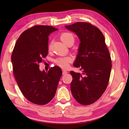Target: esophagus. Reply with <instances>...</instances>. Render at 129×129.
I'll return each instance as SVG.
<instances>
[{"label":"esophagus","mask_w":129,"mask_h":129,"mask_svg":"<svg viewBox=\"0 0 129 129\" xmlns=\"http://www.w3.org/2000/svg\"><path fill=\"white\" fill-rule=\"evenodd\" d=\"M67 73H68V72H67L66 70H63V75H66Z\"/></svg>","instance_id":"esophagus-1"}]
</instances>
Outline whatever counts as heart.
<instances>
[{
    "mask_svg": "<svg viewBox=\"0 0 129 129\" xmlns=\"http://www.w3.org/2000/svg\"><path fill=\"white\" fill-rule=\"evenodd\" d=\"M60 40L63 43L67 45L69 42H72L74 43L75 41V36L70 32H63L60 36ZM72 57L70 56H66L64 57L58 58L55 60L56 64L61 67V68L66 69L69 66V63L71 62Z\"/></svg>",
    "mask_w": 129,
    "mask_h": 129,
    "instance_id": "heart-1",
    "label": "heart"
}]
</instances>
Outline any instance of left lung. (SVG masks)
Wrapping results in <instances>:
<instances>
[{"instance_id": "obj_1", "label": "left lung", "mask_w": 129, "mask_h": 129, "mask_svg": "<svg viewBox=\"0 0 129 129\" xmlns=\"http://www.w3.org/2000/svg\"><path fill=\"white\" fill-rule=\"evenodd\" d=\"M75 33L80 43L73 63L82 73L70 72L72 94L81 105H88L99 99L106 89L112 64L110 53L103 33L98 28L86 22L65 26Z\"/></svg>"}]
</instances>
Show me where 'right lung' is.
I'll return each mask as SVG.
<instances>
[{
  "label": "right lung",
  "instance_id": "1",
  "mask_svg": "<svg viewBox=\"0 0 129 129\" xmlns=\"http://www.w3.org/2000/svg\"><path fill=\"white\" fill-rule=\"evenodd\" d=\"M53 26L37 25L23 31L17 39L12 54L14 76L22 94L36 105H44L55 95L62 71L55 66L48 72L41 71L39 63L48 54Z\"/></svg>",
  "mask_w": 129,
  "mask_h": 129
}]
</instances>
